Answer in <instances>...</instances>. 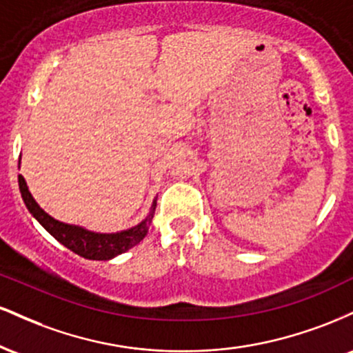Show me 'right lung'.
<instances>
[{
	"instance_id": "obj_1",
	"label": "right lung",
	"mask_w": 353,
	"mask_h": 353,
	"mask_svg": "<svg viewBox=\"0 0 353 353\" xmlns=\"http://www.w3.org/2000/svg\"><path fill=\"white\" fill-rule=\"evenodd\" d=\"M19 159H21V157H19ZM18 182L19 192H21L24 204H26L31 216H33L36 221H38L39 224H41L43 228L64 247H68V249L72 250L74 254L81 255V257L91 259V261H109V259H114L116 255L123 254L125 250L131 249V247L139 244V242L145 237V234H148L154 212H156L157 197L152 201L148 217H145L143 222L134 225V228L112 234L92 232V230L81 228V225L66 224V222H61L58 219L51 217L50 214L44 212V210L39 208L38 202H36L34 197L31 196L26 181H24L21 174L18 176Z\"/></svg>"
}]
</instances>
